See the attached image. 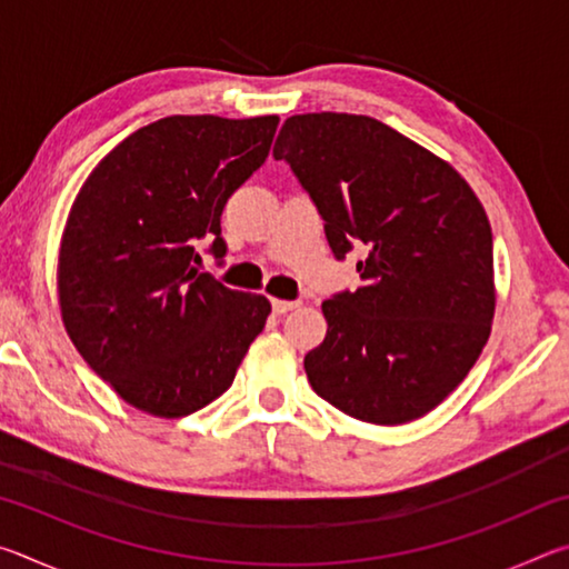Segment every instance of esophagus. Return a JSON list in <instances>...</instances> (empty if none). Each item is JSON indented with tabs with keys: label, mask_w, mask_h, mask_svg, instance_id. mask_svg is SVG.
I'll use <instances>...</instances> for the list:
<instances>
[{
	"label": "esophagus",
	"mask_w": 569,
	"mask_h": 569,
	"mask_svg": "<svg viewBox=\"0 0 569 569\" xmlns=\"http://www.w3.org/2000/svg\"><path fill=\"white\" fill-rule=\"evenodd\" d=\"M271 306H273V313L276 316H283L288 311H293L298 306V301H283V298H271Z\"/></svg>",
	"instance_id": "1"
}]
</instances>
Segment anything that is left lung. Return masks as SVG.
Here are the masks:
<instances>
[{
    "label": "left lung",
    "mask_w": 569,
    "mask_h": 569,
    "mask_svg": "<svg viewBox=\"0 0 569 569\" xmlns=\"http://www.w3.org/2000/svg\"><path fill=\"white\" fill-rule=\"evenodd\" d=\"M273 158L319 208L339 261L366 248L363 283L321 303L329 331L306 353L308 383L359 421L423 417L465 381L492 331V228L475 190L366 114H293Z\"/></svg>",
    "instance_id": "8db88e82"
}]
</instances>
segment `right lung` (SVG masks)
<instances>
[{"label": "right lung", "instance_id": "right-lung-1", "mask_svg": "<svg viewBox=\"0 0 569 569\" xmlns=\"http://www.w3.org/2000/svg\"><path fill=\"white\" fill-rule=\"evenodd\" d=\"M276 114H172L128 134L77 192L57 293L90 369L130 407L178 419L236 379L271 303L200 273L198 246L226 256L220 216L263 166Z\"/></svg>", "mask_w": 569, "mask_h": 569}]
</instances>
